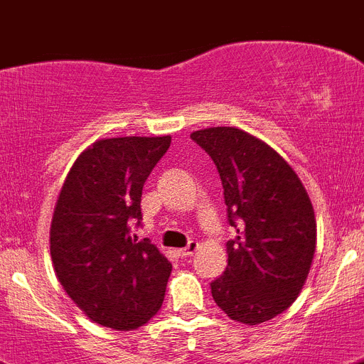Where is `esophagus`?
Here are the masks:
<instances>
[{
    "mask_svg": "<svg viewBox=\"0 0 364 364\" xmlns=\"http://www.w3.org/2000/svg\"><path fill=\"white\" fill-rule=\"evenodd\" d=\"M198 250H199V242H198V240H190L188 246L183 247V250L179 251V253H181V257H192V255L196 253V251H198Z\"/></svg>",
    "mask_w": 364,
    "mask_h": 364,
    "instance_id": "1",
    "label": "esophagus"
}]
</instances>
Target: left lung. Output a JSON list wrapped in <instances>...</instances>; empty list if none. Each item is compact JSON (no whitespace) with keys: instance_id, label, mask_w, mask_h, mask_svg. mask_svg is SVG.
Returning a JSON list of instances; mask_svg holds the SVG:
<instances>
[{"instance_id":"obj_1","label":"left lung","mask_w":364,"mask_h":364,"mask_svg":"<svg viewBox=\"0 0 364 364\" xmlns=\"http://www.w3.org/2000/svg\"><path fill=\"white\" fill-rule=\"evenodd\" d=\"M219 171L237 237L228 266L210 284L232 320L259 325L291 307L304 289L316 251L312 203L293 166L273 147L237 127L190 134Z\"/></svg>"}]
</instances>
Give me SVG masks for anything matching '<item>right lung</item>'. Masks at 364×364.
<instances>
[{"label":"right lung","instance_id":"1","mask_svg":"<svg viewBox=\"0 0 364 364\" xmlns=\"http://www.w3.org/2000/svg\"><path fill=\"white\" fill-rule=\"evenodd\" d=\"M171 136L104 138L79 154L57 198L50 255L57 280L95 323L132 331L147 323L165 298L172 264L131 237L141 219V190Z\"/></svg>","mask_w":364,"mask_h":364}]
</instances>
